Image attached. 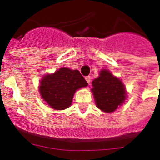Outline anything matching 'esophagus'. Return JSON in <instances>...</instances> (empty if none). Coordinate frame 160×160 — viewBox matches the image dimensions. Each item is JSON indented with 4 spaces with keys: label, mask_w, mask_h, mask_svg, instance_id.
I'll return each mask as SVG.
<instances>
[{
    "label": "esophagus",
    "mask_w": 160,
    "mask_h": 160,
    "mask_svg": "<svg viewBox=\"0 0 160 160\" xmlns=\"http://www.w3.org/2000/svg\"><path fill=\"white\" fill-rule=\"evenodd\" d=\"M86 80H87V83L90 84V82H91V76H87V77H86Z\"/></svg>",
    "instance_id": "esophagus-1"
}]
</instances>
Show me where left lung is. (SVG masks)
I'll return each mask as SVG.
<instances>
[{
  "label": "left lung",
  "mask_w": 160,
  "mask_h": 160,
  "mask_svg": "<svg viewBox=\"0 0 160 160\" xmlns=\"http://www.w3.org/2000/svg\"><path fill=\"white\" fill-rule=\"evenodd\" d=\"M92 92L98 108L104 112H113L126 98L122 82L110 71L102 70L99 76L92 81Z\"/></svg>",
  "instance_id": "left-lung-1"
}]
</instances>
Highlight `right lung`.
Wrapping results in <instances>:
<instances>
[{"instance_id":"1","label":"right lung","mask_w":160,"mask_h":160,"mask_svg":"<svg viewBox=\"0 0 160 160\" xmlns=\"http://www.w3.org/2000/svg\"><path fill=\"white\" fill-rule=\"evenodd\" d=\"M87 85L80 71L61 68L52 74H47L42 78L39 92L50 107L64 110L71 105L75 91Z\"/></svg>"}]
</instances>
